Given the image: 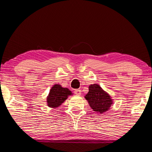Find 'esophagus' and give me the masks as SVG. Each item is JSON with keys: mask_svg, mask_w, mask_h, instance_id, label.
<instances>
[{"mask_svg": "<svg viewBox=\"0 0 152 152\" xmlns=\"http://www.w3.org/2000/svg\"><path fill=\"white\" fill-rule=\"evenodd\" d=\"M74 93H75V95H81V90H80V89L74 90Z\"/></svg>", "mask_w": 152, "mask_h": 152, "instance_id": "34e87169", "label": "esophagus"}]
</instances>
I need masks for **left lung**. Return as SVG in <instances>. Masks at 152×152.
Masks as SVG:
<instances>
[{
  "instance_id": "left-lung-1",
  "label": "left lung",
  "mask_w": 152,
  "mask_h": 152,
  "mask_svg": "<svg viewBox=\"0 0 152 152\" xmlns=\"http://www.w3.org/2000/svg\"><path fill=\"white\" fill-rule=\"evenodd\" d=\"M85 99L93 111L99 114H103L109 110L114 102L108 93L96 83L89 86V91L86 95Z\"/></svg>"
}]
</instances>
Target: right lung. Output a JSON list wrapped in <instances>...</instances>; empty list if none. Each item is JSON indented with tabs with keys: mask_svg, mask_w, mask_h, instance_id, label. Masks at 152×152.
<instances>
[{
	"mask_svg": "<svg viewBox=\"0 0 152 152\" xmlns=\"http://www.w3.org/2000/svg\"><path fill=\"white\" fill-rule=\"evenodd\" d=\"M73 93L66 88H63L60 84H55L51 88L47 96V104L50 108H57Z\"/></svg>",
	"mask_w": 152,
	"mask_h": 152,
	"instance_id": "1",
	"label": "right lung"
}]
</instances>
